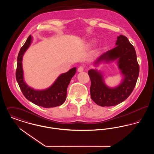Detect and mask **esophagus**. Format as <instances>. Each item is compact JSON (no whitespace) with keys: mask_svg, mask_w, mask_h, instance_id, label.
<instances>
[{"mask_svg":"<svg viewBox=\"0 0 154 154\" xmlns=\"http://www.w3.org/2000/svg\"><path fill=\"white\" fill-rule=\"evenodd\" d=\"M84 70V67L83 66H81L79 67L78 68V72H81Z\"/></svg>","mask_w":154,"mask_h":154,"instance_id":"1","label":"esophagus"}]
</instances>
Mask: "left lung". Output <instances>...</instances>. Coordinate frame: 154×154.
<instances>
[{
	"mask_svg": "<svg viewBox=\"0 0 154 154\" xmlns=\"http://www.w3.org/2000/svg\"><path fill=\"white\" fill-rule=\"evenodd\" d=\"M116 45L99 57L94 65L97 66L102 62L109 63L117 60L118 68L123 75L119 85L114 88L107 86L102 74L96 69H91L88 72L91 81V98L97 105L102 107L113 106L124 102L131 94L139 74L136 51L128 38L123 35L119 36Z\"/></svg>",
	"mask_w": 154,
	"mask_h": 154,
	"instance_id": "8db88e82",
	"label": "left lung"
}]
</instances>
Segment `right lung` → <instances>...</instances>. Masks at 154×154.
<instances>
[{
  "label": "right lung",
  "instance_id": "1",
  "mask_svg": "<svg viewBox=\"0 0 154 154\" xmlns=\"http://www.w3.org/2000/svg\"><path fill=\"white\" fill-rule=\"evenodd\" d=\"M32 41L31 35L20 49L17 58L16 80L23 95L30 102L44 108L55 107L60 106L66 100L67 89L72 78L76 72V67L71 69L65 73L61 74L49 88L36 90L29 87L25 82L22 69V58L24 53L29 47Z\"/></svg>",
  "mask_w": 154,
  "mask_h": 154
}]
</instances>
